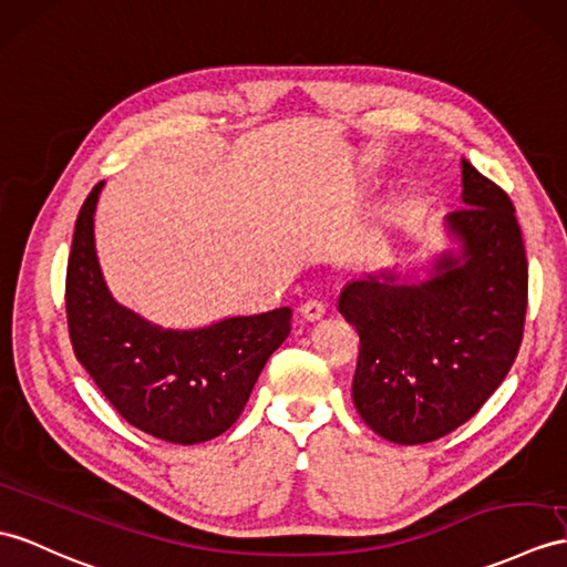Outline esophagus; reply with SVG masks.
Listing matches in <instances>:
<instances>
[{"mask_svg":"<svg viewBox=\"0 0 567 567\" xmlns=\"http://www.w3.org/2000/svg\"><path fill=\"white\" fill-rule=\"evenodd\" d=\"M300 315L306 317L308 322H317V320H322L324 317V302H320V300H306L300 306Z\"/></svg>","mask_w":567,"mask_h":567,"instance_id":"obj_1","label":"esophagus"}]
</instances>
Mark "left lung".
<instances>
[{
    "label": "left lung",
    "instance_id": "obj_1",
    "mask_svg": "<svg viewBox=\"0 0 567 567\" xmlns=\"http://www.w3.org/2000/svg\"><path fill=\"white\" fill-rule=\"evenodd\" d=\"M462 202L443 218L447 240L423 281L368 274L339 296L361 337L353 404L399 445L431 443L472 419L522 343L529 274L515 206L466 158Z\"/></svg>",
    "mask_w": 567,
    "mask_h": 567
}]
</instances>
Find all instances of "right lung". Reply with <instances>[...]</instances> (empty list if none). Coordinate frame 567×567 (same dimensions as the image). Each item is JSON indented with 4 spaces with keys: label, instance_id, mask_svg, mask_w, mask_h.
<instances>
[{
    "label": "right lung",
    "instance_id": "1",
    "mask_svg": "<svg viewBox=\"0 0 567 567\" xmlns=\"http://www.w3.org/2000/svg\"><path fill=\"white\" fill-rule=\"evenodd\" d=\"M105 183L81 206L66 265V322L76 361L120 416L175 445L206 443L238 421L269 355L291 334V308L228 315L175 329L110 293L93 216Z\"/></svg>",
    "mask_w": 567,
    "mask_h": 567
}]
</instances>
